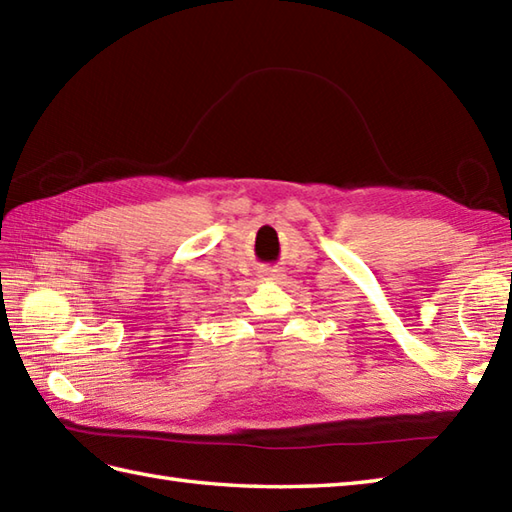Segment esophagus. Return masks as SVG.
Listing matches in <instances>:
<instances>
[{
    "mask_svg": "<svg viewBox=\"0 0 512 512\" xmlns=\"http://www.w3.org/2000/svg\"><path fill=\"white\" fill-rule=\"evenodd\" d=\"M270 279H275V275H273V273H270Z\"/></svg>",
    "mask_w": 512,
    "mask_h": 512,
    "instance_id": "esophagus-1",
    "label": "esophagus"
}]
</instances>
